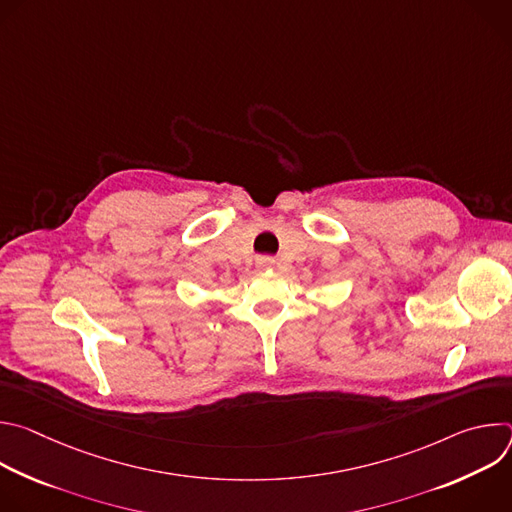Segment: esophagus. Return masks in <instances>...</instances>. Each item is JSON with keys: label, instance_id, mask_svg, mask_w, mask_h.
<instances>
[{"label": "esophagus", "instance_id": "34e87169", "mask_svg": "<svg viewBox=\"0 0 512 512\" xmlns=\"http://www.w3.org/2000/svg\"><path fill=\"white\" fill-rule=\"evenodd\" d=\"M257 265H259L261 269H267V267L273 265V259H271V257H259V259H257Z\"/></svg>", "mask_w": 512, "mask_h": 512}]
</instances>
